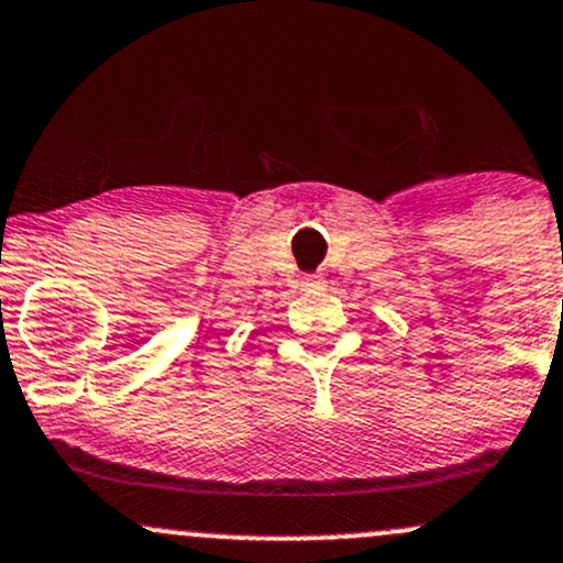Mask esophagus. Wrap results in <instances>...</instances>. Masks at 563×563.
<instances>
[{
  "instance_id": "obj_1",
  "label": "esophagus",
  "mask_w": 563,
  "mask_h": 563,
  "mask_svg": "<svg viewBox=\"0 0 563 563\" xmlns=\"http://www.w3.org/2000/svg\"><path fill=\"white\" fill-rule=\"evenodd\" d=\"M301 288H305V291H316V288H323V277L321 275L301 277Z\"/></svg>"
}]
</instances>
